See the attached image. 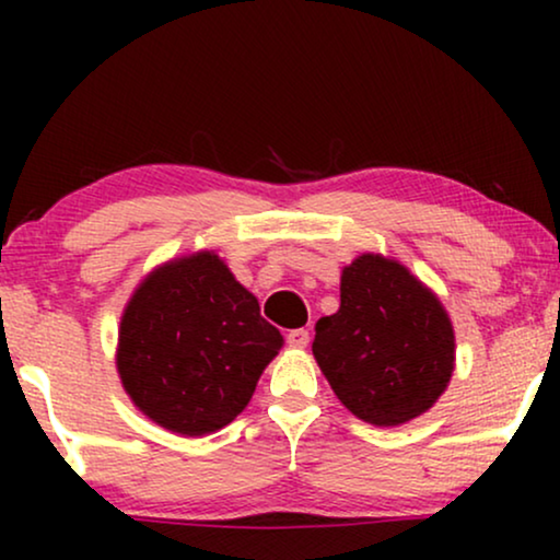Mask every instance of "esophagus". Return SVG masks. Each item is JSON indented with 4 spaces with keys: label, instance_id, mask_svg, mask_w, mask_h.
<instances>
[{
    "label": "esophagus",
    "instance_id": "1",
    "mask_svg": "<svg viewBox=\"0 0 560 560\" xmlns=\"http://www.w3.org/2000/svg\"><path fill=\"white\" fill-rule=\"evenodd\" d=\"M308 341H311V334L305 331V328H293V331L288 334V347L293 349H305L308 347Z\"/></svg>",
    "mask_w": 560,
    "mask_h": 560
}]
</instances>
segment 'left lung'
I'll return each mask as SVG.
<instances>
[{
    "mask_svg": "<svg viewBox=\"0 0 560 560\" xmlns=\"http://www.w3.org/2000/svg\"><path fill=\"white\" fill-rule=\"evenodd\" d=\"M313 357L359 420L400 425L423 416L454 374V326L439 298L382 255L341 272V305L316 324Z\"/></svg>",
    "mask_w": 560,
    "mask_h": 560,
    "instance_id": "1",
    "label": "left lung"
}]
</instances>
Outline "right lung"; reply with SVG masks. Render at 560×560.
<instances>
[{
	"label": "right lung",
	"mask_w": 560,
	"mask_h": 560,
	"mask_svg": "<svg viewBox=\"0 0 560 560\" xmlns=\"http://www.w3.org/2000/svg\"><path fill=\"white\" fill-rule=\"evenodd\" d=\"M282 347L257 298L213 252L152 270L119 324L117 370L150 420L180 435H206L247 408L259 374Z\"/></svg>",
	"instance_id": "add662e5"
}]
</instances>
